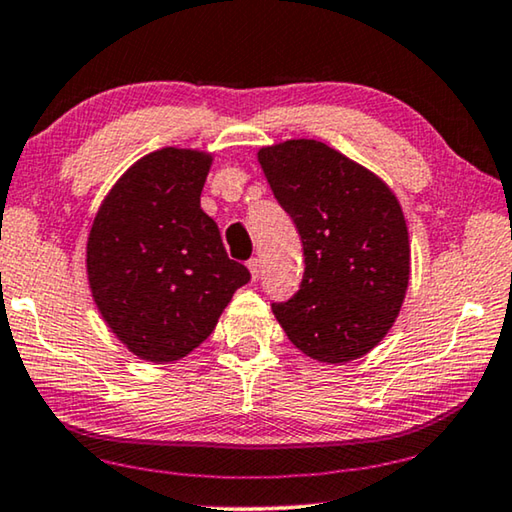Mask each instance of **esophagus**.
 I'll use <instances>...</instances> for the list:
<instances>
[{"label":"esophagus","mask_w":512,"mask_h":512,"mask_svg":"<svg viewBox=\"0 0 512 512\" xmlns=\"http://www.w3.org/2000/svg\"><path fill=\"white\" fill-rule=\"evenodd\" d=\"M247 267H249V272H251V279L258 281V274H261V261H258L256 256H254V258H249Z\"/></svg>","instance_id":"1"}]
</instances>
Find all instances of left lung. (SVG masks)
Wrapping results in <instances>:
<instances>
[{
  "instance_id": "1",
  "label": "left lung",
  "mask_w": 512,
  "mask_h": 512,
  "mask_svg": "<svg viewBox=\"0 0 512 512\" xmlns=\"http://www.w3.org/2000/svg\"><path fill=\"white\" fill-rule=\"evenodd\" d=\"M274 199L304 249L300 290L272 311L304 355L357 359L396 320L410 279V238L387 185L316 139L258 151Z\"/></svg>"
}]
</instances>
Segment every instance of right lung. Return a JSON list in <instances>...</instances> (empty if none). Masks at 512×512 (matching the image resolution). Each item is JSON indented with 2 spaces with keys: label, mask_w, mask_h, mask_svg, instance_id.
<instances>
[{
  "label": "right lung",
  "mask_w": 512,
  "mask_h": 512,
  "mask_svg": "<svg viewBox=\"0 0 512 512\" xmlns=\"http://www.w3.org/2000/svg\"><path fill=\"white\" fill-rule=\"evenodd\" d=\"M210 155L160 148L102 201L86 270L102 318L130 352L176 361L206 341L249 270L201 210Z\"/></svg>",
  "instance_id": "add662e5"
}]
</instances>
